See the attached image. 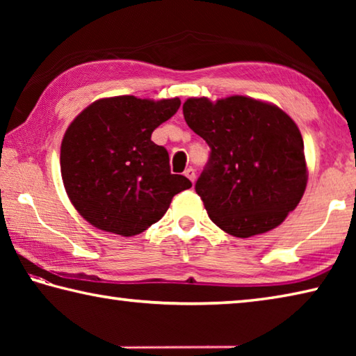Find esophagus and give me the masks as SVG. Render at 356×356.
<instances>
[{"label": "esophagus", "mask_w": 356, "mask_h": 356, "mask_svg": "<svg viewBox=\"0 0 356 356\" xmlns=\"http://www.w3.org/2000/svg\"><path fill=\"white\" fill-rule=\"evenodd\" d=\"M185 177H188L191 182H195V180H196V171L193 170V168H188V170H185Z\"/></svg>", "instance_id": "obj_1"}]
</instances>
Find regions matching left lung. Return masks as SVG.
Wrapping results in <instances>:
<instances>
[{"mask_svg": "<svg viewBox=\"0 0 356 356\" xmlns=\"http://www.w3.org/2000/svg\"><path fill=\"white\" fill-rule=\"evenodd\" d=\"M210 155L195 190L222 231L240 238L280 226L306 188L303 138L278 106L243 95L184 104Z\"/></svg>", "mask_w": 356, "mask_h": 356, "instance_id": "left-lung-1", "label": "left lung"}]
</instances>
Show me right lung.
Segmentation results:
<instances>
[{
	"label": "right lung",
	"instance_id": "1",
	"mask_svg": "<svg viewBox=\"0 0 356 356\" xmlns=\"http://www.w3.org/2000/svg\"><path fill=\"white\" fill-rule=\"evenodd\" d=\"M179 106V99L120 95L78 114L61 144V174L84 220L102 231L136 236L166 213L177 193L190 188L185 176L171 174L168 150L150 140Z\"/></svg>",
	"mask_w": 356,
	"mask_h": 356
}]
</instances>
